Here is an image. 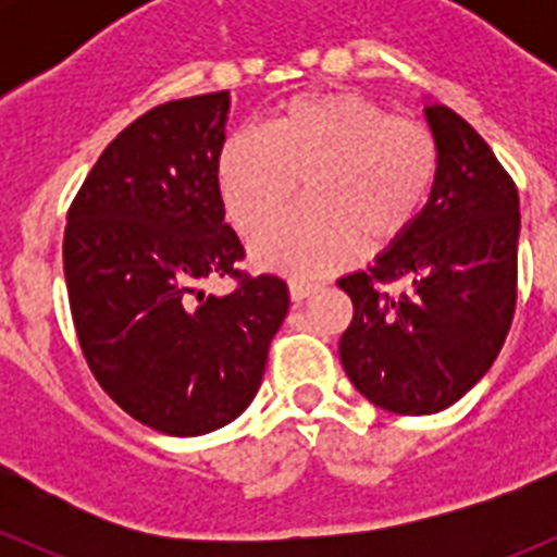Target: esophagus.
Instances as JSON below:
<instances>
[{"instance_id": "esophagus-1", "label": "esophagus", "mask_w": 557, "mask_h": 557, "mask_svg": "<svg viewBox=\"0 0 557 557\" xmlns=\"http://www.w3.org/2000/svg\"><path fill=\"white\" fill-rule=\"evenodd\" d=\"M318 284H312V282H298V278H295V282H289V298H293V301H304V298H309V295L312 293H318Z\"/></svg>"}]
</instances>
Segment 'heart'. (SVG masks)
Segmentation results:
<instances>
[{
	"instance_id": "1",
	"label": "heart",
	"mask_w": 557,
	"mask_h": 557,
	"mask_svg": "<svg viewBox=\"0 0 557 557\" xmlns=\"http://www.w3.org/2000/svg\"><path fill=\"white\" fill-rule=\"evenodd\" d=\"M437 175L430 131L359 95L295 97L262 133L220 147L218 186L231 223L256 236L305 181V206L253 245L256 262L295 278L348 264L359 236L385 245L418 220Z\"/></svg>"
}]
</instances>
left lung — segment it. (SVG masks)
I'll use <instances>...</instances> for the list:
<instances>
[{
    "mask_svg": "<svg viewBox=\"0 0 557 557\" xmlns=\"http://www.w3.org/2000/svg\"><path fill=\"white\" fill-rule=\"evenodd\" d=\"M437 175L416 223L368 270L339 278L354 318L339 362L371 405L398 416L451 407L494 366L516 309L519 191L469 122L424 106ZM387 281H407L398 296Z\"/></svg>",
    "mask_w": 557,
    "mask_h": 557,
    "instance_id": "1",
    "label": "left lung"
}]
</instances>
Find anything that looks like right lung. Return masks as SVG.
Returning <instances> with one entry per match:
<instances>
[{"mask_svg": "<svg viewBox=\"0 0 557 557\" xmlns=\"http://www.w3.org/2000/svg\"><path fill=\"white\" fill-rule=\"evenodd\" d=\"M231 95L152 108L102 150L69 209L63 273L86 362L139 424L195 437L253 401L270 339L289 309L278 275L234 268L218 156ZM240 287L206 296V277Z\"/></svg>", "mask_w": 557, "mask_h": 557, "instance_id": "obj_1", "label": "right lung"}]
</instances>
